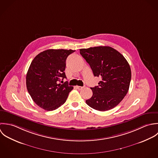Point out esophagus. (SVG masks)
Masks as SVG:
<instances>
[{
  "label": "esophagus",
  "mask_w": 158,
  "mask_h": 158,
  "mask_svg": "<svg viewBox=\"0 0 158 158\" xmlns=\"http://www.w3.org/2000/svg\"><path fill=\"white\" fill-rule=\"evenodd\" d=\"M84 87H81V86H76V89H78V90H81Z\"/></svg>",
  "instance_id": "esophagus-1"
}]
</instances>
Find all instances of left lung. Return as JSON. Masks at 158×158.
Segmentation results:
<instances>
[{"instance_id":"1","label":"left lung","mask_w":158,"mask_h":158,"mask_svg":"<svg viewBox=\"0 0 158 158\" xmlns=\"http://www.w3.org/2000/svg\"><path fill=\"white\" fill-rule=\"evenodd\" d=\"M80 54L101 80L90 88L92 96L86 100L95 110L106 111L117 106L126 96L131 79L130 66L123 56L109 46L81 49Z\"/></svg>"}]
</instances>
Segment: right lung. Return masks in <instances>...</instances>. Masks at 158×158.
Returning <instances> with one entry per match:
<instances>
[{"instance_id": "right-lung-1", "label": "right lung", "mask_w": 158, "mask_h": 158, "mask_svg": "<svg viewBox=\"0 0 158 158\" xmlns=\"http://www.w3.org/2000/svg\"><path fill=\"white\" fill-rule=\"evenodd\" d=\"M74 51L48 49L32 60L26 75V86L33 101L41 108L48 111L57 109L65 102L73 89L67 81L60 82L66 78L64 72L66 60Z\"/></svg>"}]
</instances>
